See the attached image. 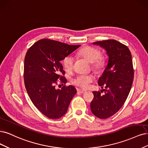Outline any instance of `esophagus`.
<instances>
[{
    "label": "esophagus",
    "mask_w": 148,
    "mask_h": 148,
    "mask_svg": "<svg viewBox=\"0 0 148 148\" xmlns=\"http://www.w3.org/2000/svg\"><path fill=\"white\" fill-rule=\"evenodd\" d=\"M77 91H78L79 93H85V92H87V91H85V90H82V89H78Z\"/></svg>",
    "instance_id": "esophagus-1"
}]
</instances>
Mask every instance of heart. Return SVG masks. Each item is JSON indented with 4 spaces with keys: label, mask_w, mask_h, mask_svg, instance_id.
<instances>
[{
    "label": "heart",
    "mask_w": 148,
    "mask_h": 148,
    "mask_svg": "<svg viewBox=\"0 0 148 148\" xmlns=\"http://www.w3.org/2000/svg\"><path fill=\"white\" fill-rule=\"evenodd\" d=\"M78 54L92 63V68L95 70H100L103 68L106 64V60L100 55V51L97 49L91 47H84L78 51ZM74 58L72 55H68L64 58L63 63L66 71H69L73 68ZM93 77L90 75H79L73 79V83L84 88L88 87L92 82Z\"/></svg>",
    "instance_id": "obj_1"
}]
</instances>
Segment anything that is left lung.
Here are the masks:
<instances>
[{
	"mask_svg": "<svg viewBox=\"0 0 148 148\" xmlns=\"http://www.w3.org/2000/svg\"><path fill=\"white\" fill-rule=\"evenodd\" d=\"M92 44L102 47L108 56V64L98 84L105 94L93 92L92 112L99 119H107L120 109L128 97L134 77L132 55L128 47L116 40L98 41Z\"/></svg>",
	"mask_w": 148,
	"mask_h": 148,
	"instance_id": "8db88e82",
	"label": "left lung"
}]
</instances>
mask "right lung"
<instances>
[{
  "mask_svg": "<svg viewBox=\"0 0 148 148\" xmlns=\"http://www.w3.org/2000/svg\"><path fill=\"white\" fill-rule=\"evenodd\" d=\"M80 45H69L61 42L41 39L27 50L25 58L24 80L27 92L34 106L46 117L57 119L67 112L77 90L73 85L56 89L57 80H67L60 61Z\"/></svg>",
  "mask_w": 148,
  "mask_h": 148,
  "instance_id": "add662e5",
  "label": "right lung"
}]
</instances>
